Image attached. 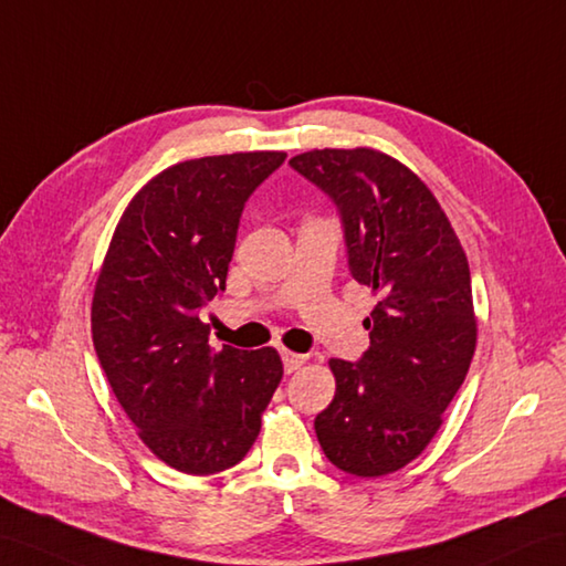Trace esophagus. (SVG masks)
I'll use <instances>...</instances> for the list:
<instances>
[{
    "label": "esophagus",
    "instance_id": "1",
    "mask_svg": "<svg viewBox=\"0 0 566 566\" xmlns=\"http://www.w3.org/2000/svg\"><path fill=\"white\" fill-rule=\"evenodd\" d=\"M306 359H308L306 354H296L292 349H282V361H284V371L286 374H292V371L298 369V366H304Z\"/></svg>",
    "mask_w": 566,
    "mask_h": 566
}]
</instances>
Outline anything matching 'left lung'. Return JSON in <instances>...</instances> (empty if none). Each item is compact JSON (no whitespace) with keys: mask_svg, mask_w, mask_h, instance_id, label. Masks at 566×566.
<instances>
[{"mask_svg":"<svg viewBox=\"0 0 566 566\" xmlns=\"http://www.w3.org/2000/svg\"><path fill=\"white\" fill-rule=\"evenodd\" d=\"M289 164L337 205L352 277L378 298L364 357L331 359L335 398L315 433L335 468L388 475L427 449L468 376L478 345L468 258L437 197L392 156L313 149Z\"/></svg>","mask_w":566,"mask_h":566,"instance_id":"8db88e82","label":"left lung"}]
</instances>
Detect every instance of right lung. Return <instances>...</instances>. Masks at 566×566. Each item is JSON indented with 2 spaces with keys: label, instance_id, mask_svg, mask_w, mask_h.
Returning <instances> with one entry per match:
<instances>
[{
  "label": "right lung",
  "instance_id": "1",
  "mask_svg": "<svg viewBox=\"0 0 566 566\" xmlns=\"http://www.w3.org/2000/svg\"><path fill=\"white\" fill-rule=\"evenodd\" d=\"M284 151L202 156L127 205L91 304L105 378L147 449L188 475L241 463L282 380L277 349L209 347L200 308L227 289L248 197Z\"/></svg>",
  "mask_w": 566,
  "mask_h": 566
}]
</instances>
